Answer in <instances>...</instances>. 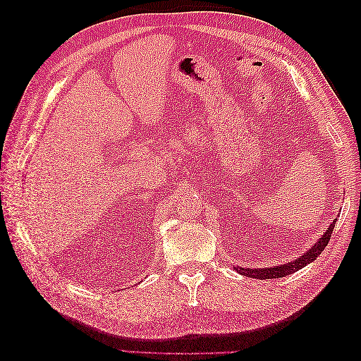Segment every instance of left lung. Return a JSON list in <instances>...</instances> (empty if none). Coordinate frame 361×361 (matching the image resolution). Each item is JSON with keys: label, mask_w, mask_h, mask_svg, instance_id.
I'll return each mask as SVG.
<instances>
[{"label": "left lung", "mask_w": 361, "mask_h": 361, "mask_svg": "<svg viewBox=\"0 0 361 361\" xmlns=\"http://www.w3.org/2000/svg\"><path fill=\"white\" fill-rule=\"evenodd\" d=\"M337 220V218H336ZM336 220L330 224L329 231H326L321 238L319 241L316 243L310 250H307V253H304L302 256L297 257L292 262H288L285 265H280V267H271V268H241V267H236L235 269L239 272V274H243L245 277H251V279H259V280H267V279H280V277H285L292 274V272H297L298 269L304 268L310 262H313L316 257H318L324 248L329 244V241L331 239V233H333V228L336 224Z\"/></svg>", "instance_id": "obj_1"}]
</instances>
